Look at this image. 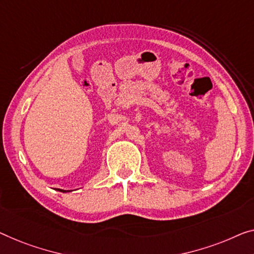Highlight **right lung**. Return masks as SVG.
I'll return each mask as SVG.
<instances>
[{
    "instance_id": "right-lung-1",
    "label": "right lung",
    "mask_w": 254,
    "mask_h": 254,
    "mask_svg": "<svg viewBox=\"0 0 254 254\" xmlns=\"http://www.w3.org/2000/svg\"><path fill=\"white\" fill-rule=\"evenodd\" d=\"M56 190L62 191V192H69V191H71V190H65V189H60V188H56Z\"/></svg>"
}]
</instances>
